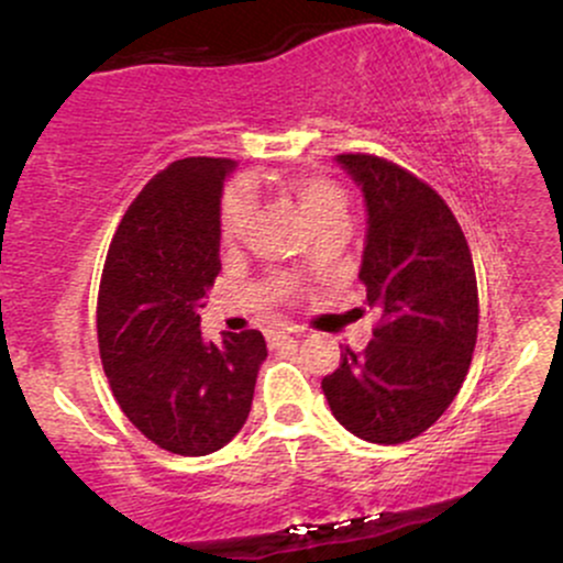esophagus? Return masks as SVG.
Instances as JSON below:
<instances>
[{"label":"esophagus","instance_id":"34e87169","mask_svg":"<svg viewBox=\"0 0 563 563\" xmlns=\"http://www.w3.org/2000/svg\"><path fill=\"white\" fill-rule=\"evenodd\" d=\"M288 341H294V331L290 328H273V331H267V344L273 349L286 346Z\"/></svg>","mask_w":563,"mask_h":563}]
</instances>
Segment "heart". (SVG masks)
<instances>
[{
	"instance_id": "heart-1",
	"label": "heart",
	"mask_w": 563,
	"mask_h": 563,
	"mask_svg": "<svg viewBox=\"0 0 563 563\" xmlns=\"http://www.w3.org/2000/svg\"><path fill=\"white\" fill-rule=\"evenodd\" d=\"M277 187L299 203L303 217L314 224V230L346 219L349 203L344 187L322 177V174H286V177L277 179ZM251 219H254V196H251V190L241 183L230 185L222 192L217 214L222 243L243 241L251 228Z\"/></svg>"
}]
</instances>
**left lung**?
<instances>
[{
    "mask_svg": "<svg viewBox=\"0 0 563 563\" xmlns=\"http://www.w3.org/2000/svg\"><path fill=\"white\" fill-rule=\"evenodd\" d=\"M335 161L363 187L360 280L378 322L363 352L344 346L322 391L354 437L399 444L434 426L466 380L479 331L474 260L434 187L371 153Z\"/></svg>",
    "mask_w": 563,
    "mask_h": 563,
    "instance_id": "1",
    "label": "left lung"
}]
</instances>
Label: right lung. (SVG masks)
I'll use <instances>...</instances> for the list:
<instances>
[{
	"mask_svg": "<svg viewBox=\"0 0 563 563\" xmlns=\"http://www.w3.org/2000/svg\"><path fill=\"white\" fill-rule=\"evenodd\" d=\"M228 158H183L158 172L119 222L100 290L102 371L134 429L174 455H209L243 429L256 373L267 357L260 331L203 341L200 307L219 262V198Z\"/></svg>",
	"mask_w": 563,
	"mask_h": 563,
	"instance_id": "1",
	"label": "right lung"
}]
</instances>
